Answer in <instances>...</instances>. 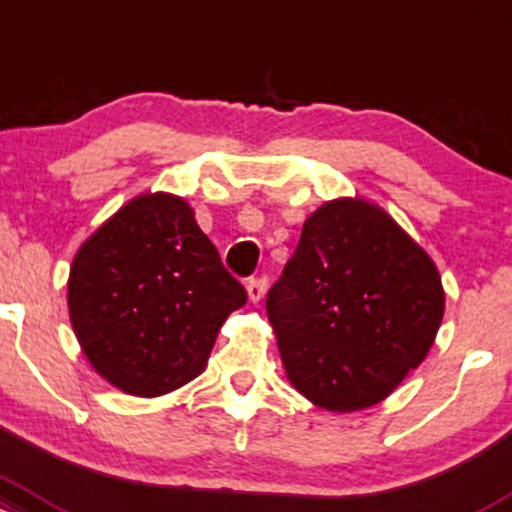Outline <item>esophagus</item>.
Here are the masks:
<instances>
[{
    "mask_svg": "<svg viewBox=\"0 0 512 512\" xmlns=\"http://www.w3.org/2000/svg\"><path fill=\"white\" fill-rule=\"evenodd\" d=\"M265 286L267 282L262 277H252L250 282H247V296H250L252 303H257L265 296Z\"/></svg>",
    "mask_w": 512,
    "mask_h": 512,
    "instance_id": "obj_1",
    "label": "esophagus"
}]
</instances>
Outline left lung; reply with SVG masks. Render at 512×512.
<instances>
[{
    "label": "left lung",
    "mask_w": 512,
    "mask_h": 512,
    "mask_svg": "<svg viewBox=\"0 0 512 512\" xmlns=\"http://www.w3.org/2000/svg\"><path fill=\"white\" fill-rule=\"evenodd\" d=\"M267 316L294 389L325 411L352 413L384 401L423 362L445 291L428 252L355 196L306 218Z\"/></svg>",
    "instance_id": "obj_1"
}]
</instances>
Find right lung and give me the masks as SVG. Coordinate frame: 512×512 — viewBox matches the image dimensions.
<instances>
[{"instance_id": "add662e5", "label": "right lung", "mask_w": 512, "mask_h": 512, "mask_svg": "<svg viewBox=\"0 0 512 512\" xmlns=\"http://www.w3.org/2000/svg\"><path fill=\"white\" fill-rule=\"evenodd\" d=\"M243 284L174 194H140L77 250L67 279L72 330L94 372L153 398L204 372Z\"/></svg>"}]
</instances>
